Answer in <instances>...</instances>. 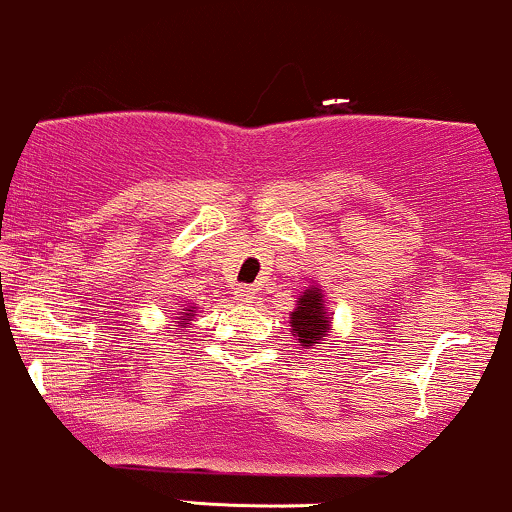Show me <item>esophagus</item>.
<instances>
[{"label":"esophagus","instance_id":"esophagus-1","mask_svg":"<svg viewBox=\"0 0 512 512\" xmlns=\"http://www.w3.org/2000/svg\"><path fill=\"white\" fill-rule=\"evenodd\" d=\"M237 297H239V302L254 304L256 297H258V292H256L251 285H239V287H237Z\"/></svg>","mask_w":512,"mask_h":512}]
</instances>
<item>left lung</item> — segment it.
<instances>
[{
	"label": "left lung",
	"mask_w": 512,
	"mask_h": 512,
	"mask_svg": "<svg viewBox=\"0 0 512 512\" xmlns=\"http://www.w3.org/2000/svg\"><path fill=\"white\" fill-rule=\"evenodd\" d=\"M330 318H333V314H330L328 309L326 292L321 290L318 282H311V285L299 294L294 311H290V330L304 350H314V347L323 345V340H326L330 330H333Z\"/></svg>",
	"instance_id": "1"
}]
</instances>
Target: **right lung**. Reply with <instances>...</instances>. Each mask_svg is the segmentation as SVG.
I'll use <instances>...</instances> for the list:
<instances>
[{"instance_id":"obj_1","label":"right lung","mask_w":512,"mask_h":512,"mask_svg":"<svg viewBox=\"0 0 512 512\" xmlns=\"http://www.w3.org/2000/svg\"><path fill=\"white\" fill-rule=\"evenodd\" d=\"M196 311H198V306H196V304H191V306H184L182 311H177V314H174V321H172L174 326H179L177 330L191 328V321H194Z\"/></svg>"}]
</instances>
